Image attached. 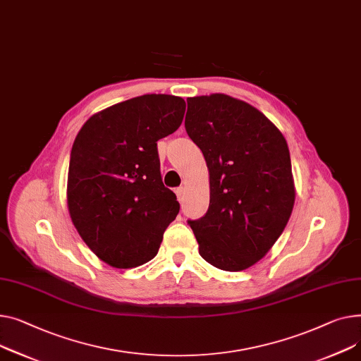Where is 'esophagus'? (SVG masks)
Listing matches in <instances>:
<instances>
[{"mask_svg":"<svg viewBox=\"0 0 361 361\" xmlns=\"http://www.w3.org/2000/svg\"><path fill=\"white\" fill-rule=\"evenodd\" d=\"M176 197H178V200L182 202L183 201V197H185V186H179L178 189H176Z\"/></svg>","mask_w":361,"mask_h":361,"instance_id":"34e87169","label":"esophagus"}]
</instances>
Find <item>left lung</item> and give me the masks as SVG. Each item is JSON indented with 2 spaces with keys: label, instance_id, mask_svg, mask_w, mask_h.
<instances>
[{
  "label": "left lung",
  "instance_id": "8db88e82",
  "mask_svg": "<svg viewBox=\"0 0 361 361\" xmlns=\"http://www.w3.org/2000/svg\"><path fill=\"white\" fill-rule=\"evenodd\" d=\"M185 128L209 172V207L189 220L200 255L224 271L262 259L291 216L295 189L288 145L252 104L214 93L188 97Z\"/></svg>",
  "mask_w": 361,
  "mask_h": 361
}]
</instances>
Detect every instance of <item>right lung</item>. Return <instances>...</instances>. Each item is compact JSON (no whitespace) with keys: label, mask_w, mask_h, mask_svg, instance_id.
<instances>
[{"label":"right lung","mask_w":361,"mask_h":361,"mask_svg":"<svg viewBox=\"0 0 361 361\" xmlns=\"http://www.w3.org/2000/svg\"><path fill=\"white\" fill-rule=\"evenodd\" d=\"M185 100L144 94L94 114L77 134L67 204L78 235L114 268L153 259L179 202L163 185L157 141L173 134Z\"/></svg>","instance_id":"add662e5"}]
</instances>
